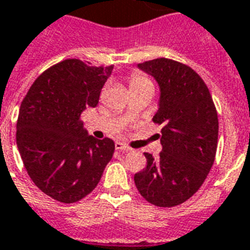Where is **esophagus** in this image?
<instances>
[{
    "label": "esophagus",
    "mask_w": 250,
    "mask_h": 250,
    "mask_svg": "<svg viewBox=\"0 0 250 250\" xmlns=\"http://www.w3.org/2000/svg\"><path fill=\"white\" fill-rule=\"evenodd\" d=\"M115 149L121 150V152H129V150H131V148H129L128 146L123 144V143L117 142V143H115Z\"/></svg>",
    "instance_id": "1"
}]
</instances>
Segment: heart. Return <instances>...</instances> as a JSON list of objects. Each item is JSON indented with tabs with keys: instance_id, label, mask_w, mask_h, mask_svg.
Listing matches in <instances>:
<instances>
[{
	"instance_id": "b5f03b06",
	"label": "heart",
	"mask_w": 250,
	"mask_h": 250,
	"mask_svg": "<svg viewBox=\"0 0 250 250\" xmlns=\"http://www.w3.org/2000/svg\"><path fill=\"white\" fill-rule=\"evenodd\" d=\"M150 80L144 76V74L139 73V72H133L131 74V79H129V86L131 89L136 86H142V85H150Z\"/></svg>"
}]
</instances>
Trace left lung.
Segmentation results:
<instances>
[{"label":"left lung","mask_w":250,"mask_h":250,"mask_svg":"<svg viewBox=\"0 0 250 250\" xmlns=\"http://www.w3.org/2000/svg\"><path fill=\"white\" fill-rule=\"evenodd\" d=\"M160 86L153 122L163 125L160 159L144 153L146 167L135 174L139 193L159 207H174L197 193L218 148L219 121L202 77L186 64L160 57L139 64Z\"/></svg>","instance_id":"8db88e82"}]
</instances>
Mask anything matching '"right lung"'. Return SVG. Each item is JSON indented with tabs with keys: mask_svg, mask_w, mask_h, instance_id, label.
<instances>
[{
	"mask_svg": "<svg viewBox=\"0 0 250 250\" xmlns=\"http://www.w3.org/2000/svg\"><path fill=\"white\" fill-rule=\"evenodd\" d=\"M89 64L66 59L44 70L28 89L17 121V146L27 174L62 203L94 190L115 149L111 139L98 140L83 129L81 114L98 104L112 72V65Z\"/></svg>",
	"mask_w": 250,
	"mask_h": 250,
	"instance_id": "add662e5",
	"label": "right lung"
}]
</instances>
